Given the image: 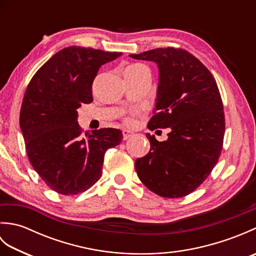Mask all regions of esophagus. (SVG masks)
Here are the masks:
<instances>
[{
  "label": "esophagus",
  "instance_id": "1",
  "mask_svg": "<svg viewBox=\"0 0 256 256\" xmlns=\"http://www.w3.org/2000/svg\"><path fill=\"white\" fill-rule=\"evenodd\" d=\"M122 134H123V140H124L130 138H131L132 135H133V133H132L131 131H128V130H123Z\"/></svg>",
  "mask_w": 256,
  "mask_h": 256
}]
</instances>
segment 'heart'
Here are the masks:
<instances>
[{
    "mask_svg": "<svg viewBox=\"0 0 256 256\" xmlns=\"http://www.w3.org/2000/svg\"><path fill=\"white\" fill-rule=\"evenodd\" d=\"M135 66H136V64H135ZM131 67H133V66H131ZM132 122H133L132 118H126V123L128 124H132Z\"/></svg>",
    "mask_w": 256,
    "mask_h": 256,
    "instance_id": "obj_1",
    "label": "heart"
}]
</instances>
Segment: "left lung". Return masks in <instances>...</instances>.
<instances>
[{
    "mask_svg": "<svg viewBox=\"0 0 256 256\" xmlns=\"http://www.w3.org/2000/svg\"><path fill=\"white\" fill-rule=\"evenodd\" d=\"M130 56L158 66L154 116L148 128L172 130L164 142L146 134L150 150L135 162L138 176L160 197H184L206 180L221 155L226 118L219 88L208 68L182 48Z\"/></svg>",
    "mask_w": 256,
    "mask_h": 256,
    "instance_id": "1",
    "label": "left lung"
}]
</instances>
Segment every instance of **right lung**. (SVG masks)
<instances>
[{
  "mask_svg": "<svg viewBox=\"0 0 256 256\" xmlns=\"http://www.w3.org/2000/svg\"><path fill=\"white\" fill-rule=\"evenodd\" d=\"M122 55L70 46L56 52L32 76L22 102L20 126L32 168L54 192L74 196L99 180L104 153L122 142L118 128L86 133L77 108L91 103L100 67Z\"/></svg>",
  "mask_w": 256,
  "mask_h": 256,
  "instance_id": "add662e5",
  "label": "right lung"
}]
</instances>
